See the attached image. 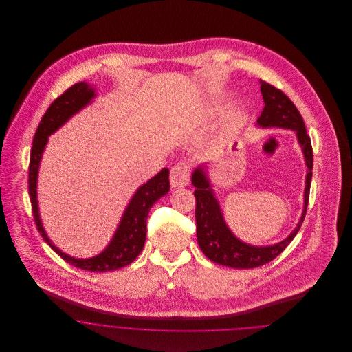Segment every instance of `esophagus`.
<instances>
[{
    "mask_svg": "<svg viewBox=\"0 0 352 352\" xmlns=\"http://www.w3.org/2000/svg\"><path fill=\"white\" fill-rule=\"evenodd\" d=\"M190 182V168L186 164H178L170 170V184L173 188H181Z\"/></svg>",
    "mask_w": 352,
    "mask_h": 352,
    "instance_id": "1",
    "label": "esophagus"
}]
</instances>
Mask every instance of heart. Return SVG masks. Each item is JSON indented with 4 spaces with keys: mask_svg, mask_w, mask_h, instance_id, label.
Masks as SVG:
<instances>
[{
    "mask_svg": "<svg viewBox=\"0 0 352 352\" xmlns=\"http://www.w3.org/2000/svg\"><path fill=\"white\" fill-rule=\"evenodd\" d=\"M211 115H212V108H211V107H206V108H203L201 111V116L208 118V116H211Z\"/></svg>",
    "mask_w": 352,
    "mask_h": 352,
    "instance_id": "b5f03b06",
    "label": "heart"
}]
</instances>
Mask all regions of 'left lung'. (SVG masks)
<instances>
[{
  "label": "left lung",
  "mask_w": 352,
  "mask_h": 352,
  "mask_svg": "<svg viewBox=\"0 0 352 352\" xmlns=\"http://www.w3.org/2000/svg\"><path fill=\"white\" fill-rule=\"evenodd\" d=\"M260 89L265 107L260 118H257L256 125L260 128H281L294 131L298 145L301 146L306 165L303 208L296 228L284 240L272 245H252L240 240L227 226L220 203L212 188L214 186L208 177V168L206 164L199 165L191 175V182L195 187L194 195L197 199L195 219L198 244L211 261L228 268H257L276 258L300 231L309 203L313 177V149L310 137L306 133L303 118L296 105L283 91L263 80H260Z\"/></svg>",
  "instance_id": "8db88e82"
}]
</instances>
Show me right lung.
Here are the masks:
<instances>
[{"label":"right lung","mask_w":352,"mask_h":352,"mask_svg":"<svg viewBox=\"0 0 352 352\" xmlns=\"http://www.w3.org/2000/svg\"><path fill=\"white\" fill-rule=\"evenodd\" d=\"M95 98L96 88L85 82H79L69 87L63 95L54 100L49 107L34 135L29 166V194L36 228L52 251L56 252L65 261L76 268L84 269L88 272H109L129 265L141 253L146 239V219L149 215V210L155 201L168 194L170 182L168 168H164L148 182L141 184L135 190L126 208L124 210V214L120 219L118 228L111 241L96 256L88 258L72 257L59 250L51 241L50 237L43 228L38 207L36 187L42 155L47 146L51 134L59 131L69 118H74L87 105H89Z\"/></svg>","instance_id":"add662e5"}]
</instances>
